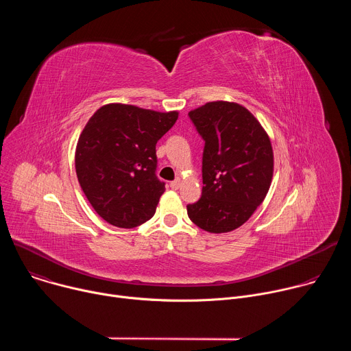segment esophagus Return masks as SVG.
<instances>
[{"mask_svg":"<svg viewBox=\"0 0 351 351\" xmlns=\"http://www.w3.org/2000/svg\"><path fill=\"white\" fill-rule=\"evenodd\" d=\"M169 186H171V189H173V190H178V189L180 187V179H176V180L171 182V183H169Z\"/></svg>","mask_w":351,"mask_h":351,"instance_id":"34e87169","label":"esophagus"}]
</instances>
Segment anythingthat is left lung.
I'll return each mask as SVG.
<instances>
[{
  "instance_id": "8db88e82",
  "label": "left lung",
  "mask_w": 351,
  "mask_h": 351,
  "mask_svg": "<svg viewBox=\"0 0 351 351\" xmlns=\"http://www.w3.org/2000/svg\"><path fill=\"white\" fill-rule=\"evenodd\" d=\"M189 117L206 145L202 198L187 206V215L210 233L232 232L248 221L269 190L274 176L269 136L237 103H207Z\"/></svg>"
}]
</instances>
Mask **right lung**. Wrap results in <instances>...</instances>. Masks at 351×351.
<instances>
[{"label":"right lung","instance_id":"obj_1","mask_svg":"<svg viewBox=\"0 0 351 351\" xmlns=\"http://www.w3.org/2000/svg\"><path fill=\"white\" fill-rule=\"evenodd\" d=\"M178 111L128 104L98 108L79 136L75 168L95 213L117 228H136L156 214L165 183L157 175V141Z\"/></svg>","mask_w":351,"mask_h":351}]
</instances>
